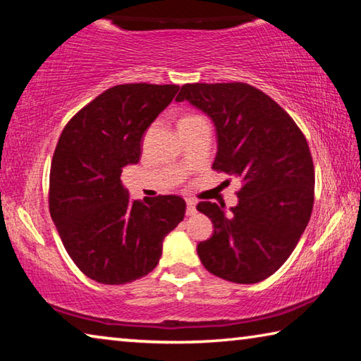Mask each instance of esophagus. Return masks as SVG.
<instances>
[{"label":"esophagus","instance_id":"1","mask_svg":"<svg viewBox=\"0 0 361 361\" xmlns=\"http://www.w3.org/2000/svg\"><path fill=\"white\" fill-rule=\"evenodd\" d=\"M196 214V202L191 201V199H188L186 201V215H194Z\"/></svg>","mask_w":361,"mask_h":361}]
</instances>
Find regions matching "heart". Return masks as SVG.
Wrapping results in <instances>:
<instances>
[{"instance_id": "1", "label": "heart", "mask_w": 361, "mask_h": 361, "mask_svg": "<svg viewBox=\"0 0 361 361\" xmlns=\"http://www.w3.org/2000/svg\"><path fill=\"white\" fill-rule=\"evenodd\" d=\"M197 118H202V117H199V116H185L183 117L181 120H180V123H186V122H192V120H197Z\"/></svg>"}]
</instances>
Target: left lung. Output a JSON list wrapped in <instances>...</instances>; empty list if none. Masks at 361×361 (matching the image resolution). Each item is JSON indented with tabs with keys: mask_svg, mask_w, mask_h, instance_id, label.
Segmentation results:
<instances>
[{
	"mask_svg": "<svg viewBox=\"0 0 361 361\" xmlns=\"http://www.w3.org/2000/svg\"><path fill=\"white\" fill-rule=\"evenodd\" d=\"M176 101L212 118L219 141L212 169L243 183L230 214L225 204H197L214 223L212 238L197 244L199 259L226 281H263L289 259L310 220L314 169L305 136L276 101L243 82L186 83Z\"/></svg>",
	"mask_w": 361,
	"mask_h": 361,
	"instance_id": "1",
	"label": "left lung"
}]
</instances>
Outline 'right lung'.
<instances>
[{
    "label": "right lung",
    "mask_w": 361,
    "mask_h": 361,
    "mask_svg": "<svg viewBox=\"0 0 361 361\" xmlns=\"http://www.w3.org/2000/svg\"><path fill=\"white\" fill-rule=\"evenodd\" d=\"M178 85L125 83L73 116L57 141L49 173V214L80 271L125 284L157 267L162 243L185 219L180 196L131 201L120 175L138 164L141 138L175 98Z\"/></svg>",
    "instance_id": "1"
}]
</instances>
